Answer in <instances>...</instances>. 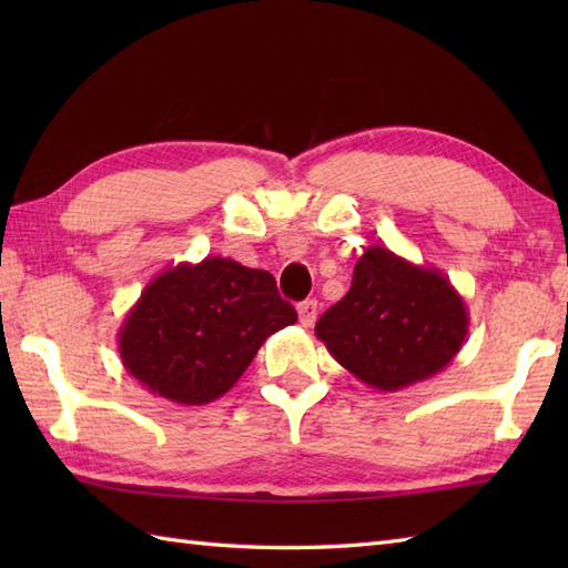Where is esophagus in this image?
I'll return each instance as SVG.
<instances>
[{
	"label": "esophagus",
	"mask_w": 568,
	"mask_h": 568,
	"mask_svg": "<svg viewBox=\"0 0 568 568\" xmlns=\"http://www.w3.org/2000/svg\"><path fill=\"white\" fill-rule=\"evenodd\" d=\"M297 315H300V324H303V327H312V324L317 322V315H320L317 300H305V303H300Z\"/></svg>",
	"instance_id": "34e87169"
}]
</instances>
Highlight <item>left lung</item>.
Here are the masks:
<instances>
[{
	"instance_id": "8db88e82",
	"label": "left lung",
	"mask_w": 568,
	"mask_h": 568,
	"mask_svg": "<svg viewBox=\"0 0 568 568\" xmlns=\"http://www.w3.org/2000/svg\"><path fill=\"white\" fill-rule=\"evenodd\" d=\"M315 334L361 383L395 393L452 364L466 342L468 310L439 268L373 244Z\"/></svg>"
}]
</instances>
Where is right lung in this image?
Returning a JSON list of instances; mask_svg holds the SVG:
<instances>
[{
	"label": "right lung",
	"instance_id": "1",
	"mask_svg": "<svg viewBox=\"0 0 568 568\" xmlns=\"http://www.w3.org/2000/svg\"><path fill=\"white\" fill-rule=\"evenodd\" d=\"M297 322L268 271L234 258L178 263L143 287L119 327L129 376L178 405H207L244 376L263 342Z\"/></svg>",
	"mask_w": 568,
	"mask_h": 568
}]
</instances>
